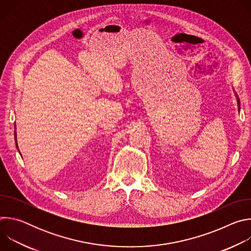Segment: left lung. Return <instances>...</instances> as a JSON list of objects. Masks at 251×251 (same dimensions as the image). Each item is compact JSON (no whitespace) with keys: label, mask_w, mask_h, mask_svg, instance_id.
<instances>
[{"label":"left lung","mask_w":251,"mask_h":251,"mask_svg":"<svg viewBox=\"0 0 251 251\" xmlns=\"http://www.w3.org/2000/svg\"><path fill=\"white\" fill-rule=\"evenodd\" d=\"M235 95H236V94H235ZM237 103H238V108L240 109V107H239V99H238V98H237Z\"/></svg>","instance_id":"obj_1"}]
</instances>
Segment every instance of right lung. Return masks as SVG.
Returning <instances> with one entry per match:
<instances>
[{
	"mask_svg": "<svg viewBox=\"0 0 251 251\" xmlns=\"http://www.w3.org/2000/svg\"><path fill=\"white\" fill-rule=\"evenodd\" d=\"M15 136H16L15 138H16V144H17V134H16V132H15ZM17 147H18V144H17Z\"/></svg>",
	"mask_w": 251,
	"mask_h": 251,
	"instance_id": "add662e5",
	"label": "right lung"
}]
</instances>
